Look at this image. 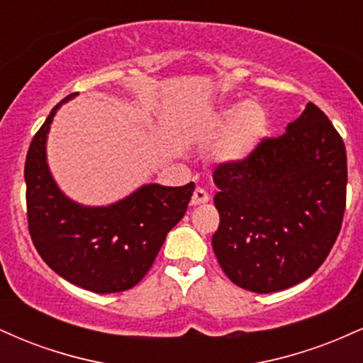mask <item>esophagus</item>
Instances as JSON below:
<instances>
[{"label": "esophagus", "mask_w": 363, "mask_h": 363, "mask_svg": "<svg viewBox=\"0 0 363 363\" xmlns=\"http://www.w3.org/2000/svg\"><path fill=\"white\" fill-rule=\"evenodd\" d=\"M208 199H210V196H208L206 191L203 189V187H196L193 196H191V205H203V203H208Z\"/></svg>", "instance_id": "esophagus-1"}]
</instances>
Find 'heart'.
<instances>
[{"label": "heart", "mask_w": 363, "mask_h": 363, "mask_svg": "<svg viewBox=\"0 0 363 363\" xmlns=\"http://www.w3.org/2000/svg\"><path fill=\"white\" fill-rule=\"evenodd\" d=\"M216 126L232 129L218 145V157L223 160H242L266 135L268 119L261 107L244 101L225 107L216 119Z\"/></svg>", "instance_id": "1"}]
</instances>
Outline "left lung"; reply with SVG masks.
I'll use <instances>...</instances> for the list:
<instances>
[{"instance_id":"left-lung-1","label":"left lung","mask_w":363,"mask_h":363,"mask_svg":"<svg viewBox=\"0 0 363 363\" xmlns=\"http://www.w3.org/2000/svg\"><path fill=\"white\" fill-rule=\"evenodd\" d=\"M347 179L343 138L312 102L281 136L216 165L220 225L211 244L223 273L256 294L314 274L338 239Z\"/></svg>"}]
</instances>
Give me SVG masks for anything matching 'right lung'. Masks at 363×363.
I'll list each match as a JSON object with an SVG mask.
<instances>
[{
	"label": "right lung",
	"mask_w": 363,
	"mask_h": 363,
	"mask_svg": "<svg viewBox=\"0 0 363 363\" xmlns=\"http://www.w3.org/2000/svg\"><path fill=\"white\" fill-rule=\"evenodd\" d=\"M54 106L35 133L25 160L28 232L45 264L73 285L116 294L133 289L152 268L170 228L187 210L194 182L145 184L109 206H83L61 193L45 160Z\"/></svg>",
	"instance_id": "add662e5"
}]
</instances>
